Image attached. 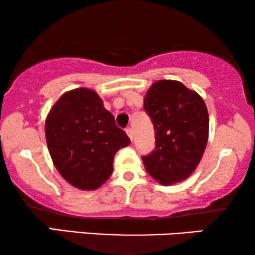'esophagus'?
<instances>
[{"mask_svg": "<svg viewBox=\"0 0 255 255\" xmlns=\"http://www.w3.org/2000/svg\"><path fill=\"white\" fill-rule=\"evenodd\" d=\"M127 133H128V138L131 139V141L133 140V130H132V128H127Z\"/></svg>", "mask_w": 255, "mask_h": 255, "instance_id": "34e87169", "label": "esophagus"}]
</instances>
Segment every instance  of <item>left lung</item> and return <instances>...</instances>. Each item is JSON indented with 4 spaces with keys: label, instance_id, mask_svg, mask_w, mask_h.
I'll return each instance as SVG.
<instances>
[{
    "label": "left lung",
    "instance_id": "8db88e82",
    "mask_svg": "<svg viewBox=\"0 0 255 255\" xmlns=\"http://www.w3.org/2000/svg\"><path fill=\"white\" fill-rule=\"evenodd\" d=\"M155 132V149L142 156L145 169L162 186L182 182L197 168L209 137L202 96L175 80H159L144 96Z\"/></svg>",
    "mask_w": 255,
    "mask_h": 255
}]
</instances>
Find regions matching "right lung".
Here are the masks:
<instances>
[{
  "instance_id": "1",
  "label": "right lung",
  "mask_w": 255,
  "mask_h": 255,
  "mask_svg": "<svg viewBox=\"0 0 255 255\" xmlns=\"http://www.w3.org/2000/svg\"><path fill=\"white\" fill-rule=\"evenodd\" d=\"M45 137L54 167L80 190L106 183L115 154L131 142L99 94L85 87L66 92L54 103L45 121Z\"/></svg>"
}]
</instances>
